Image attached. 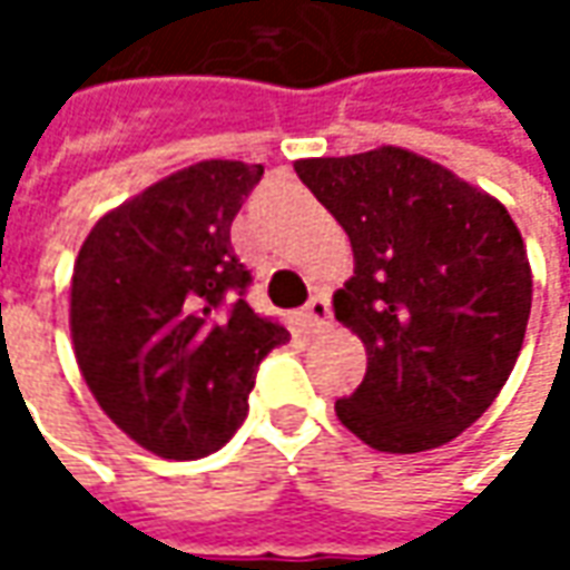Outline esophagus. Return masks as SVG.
Masks as SVG:
<instances>
[{"label":"esophagus","mask_w":570,"mask_h":570,"mask_svg":"<svg viewBox=\"0 0 570 570\" xmlns=\"http://www.w3.org/2000/svg\"><path fill=\"white\" fill-rule=\"evenodd\" d=\"M304 323L311 326V333H326L333 326V314H330V301L323 295L311 297V304L304 307Z\"/></svg>","instance_id":"1"}]
</instances>
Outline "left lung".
<instances>
[{
    "label": "left lung",
    "instance_id": "left-lung-1",
    "mask_svg": "<svg viewBox=\"0 0 570 570\" xmlns=\"http://www.w3.org/2000/svg\"><path fill=\"white\" fill-rule=\"evenodd\" d=\"M295 170L355 253L333 311L364 342L367 371L336 400L340 422L383 453L448 444L494 403L527 336L533 273L514 218L400 145Z\"/></svg>",
    "mask_w": 570,
    "mask_h": 570
}]
</instances>
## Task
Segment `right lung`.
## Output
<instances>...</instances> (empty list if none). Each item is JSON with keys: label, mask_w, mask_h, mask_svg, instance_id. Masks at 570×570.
<instances>
[{"label": "right lung", "mask_w": 570, "mask_h": 570, "mask_svg": "<svg viewBox=\"0 0 570 570\" xmlns=\"http://www.w3.org/2000/svg\"><path fill=\"white\" fill-rule=\"evenodd\" d=\"M263 165L208 158L100 215L76 256L69 330L104 415L165 460L225 448L247 419L253 377L288 330L237 297L250 273L230 222Z\"/></svg>", "instance_id": "right-lung-1"}]
</instances>
